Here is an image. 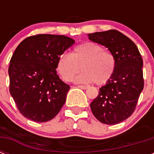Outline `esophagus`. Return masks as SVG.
<instances>
[{"label": "esophagus", "instance_id": "esophagus-1", "mask_svg": "<svg viewBox=\"0 0 154 154\" xmlns=\"http://www.w3.org/2000/svg\"><path fill=\"white\" fill-rule=\"evenodd\" d=\"M77 87H78V88H80V89H88V86H85V85H77Z\"/></svg>", "mask_w": 154, "mask_h": 154}]
</instances>
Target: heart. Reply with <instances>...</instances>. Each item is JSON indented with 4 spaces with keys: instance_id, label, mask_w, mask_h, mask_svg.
<instances>
[{
    "instance_id": "obj_1",
    "label": "heart",
    "mask_w": 154,
    "mask_h": 154,
    "mask_svg": "<svg viewBox=\"0 0 154 154\" xmlns=\"http://www.w3.org/2000/svg\"><path fill=\"white\" fill-rule=\"evenodd\" d=\"M57 69L65 82H70L82 69V72L75 78V82H94L101 85L112 77L116 59L111 52L104 50L101 45L87 42L75 47L72 55L61 54L58 57Z\"/></svg>"
}]
</instances>
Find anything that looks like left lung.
Instances as JSON below:
<instances>
[{
	"label": "left lung",
	"mask_w": 154,
	"mask_h": 154,
	"mask_svg": "<svg viewBox=\"0 0 154 154\" xmlns=\"http://www.w3.org/2000/svg\"><path fill=\"white\" fill-rule=\"evenodd\" d=\"M89 39L105 46L114 55L116 69L109 82L100 88L90 104L94 117L101 123L116 125L131 116L144 88L143 60L129 37L115 29L89 33Z\"/></svg>",
	"instance_id": "obj_1"
}]
</instances>
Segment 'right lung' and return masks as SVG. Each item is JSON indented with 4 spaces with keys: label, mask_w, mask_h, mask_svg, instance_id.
Listing matches in <instances>:
<instances>
[{
    "label": "right lung",
    "mask_w": 154,
    "mask_h": 154,
    "mask_svg": "<svg viewBox=\"0 0 154 154\" xmlns=\"http://www.w3.org/2000/svg\"><path fill=\"white\" fill-rule=\"evenodd\" d=\"M74 42L62 35L38 34L17 47L8 67L9 92L24 117L46 122L60 112L70 87L57 74V64Z\"/></svg>",
    "instance_id": "1"
}]
</instances>
